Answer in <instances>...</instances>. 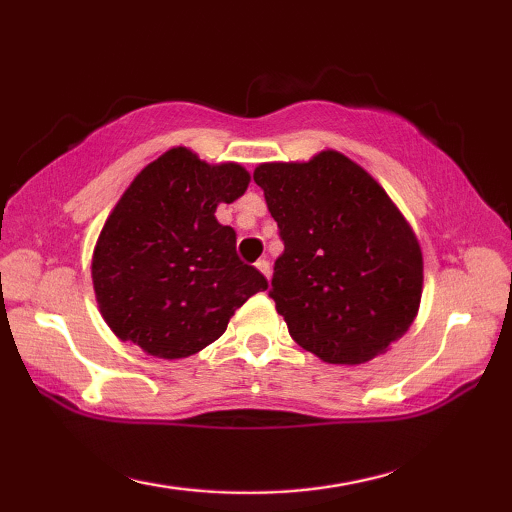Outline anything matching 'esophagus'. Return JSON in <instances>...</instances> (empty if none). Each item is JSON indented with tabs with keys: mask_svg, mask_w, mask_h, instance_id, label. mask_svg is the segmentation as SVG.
<instances>
[{
	"mask_svg": "<svg viewBox=\"0 0 512 512\" xmlns=\"http://www.w3.org/2000/svg\"><path fill=\"white\" fill-rule=\"evenodd\" d=\"M255 268L266 277V280H271V264H268V259H259Z\"/></svg>",
	"mask_w": 512,
	"mask_h": 512,
	"instance_id": "esophagus-1",
	"label": "esophagus"
}]
</instances>
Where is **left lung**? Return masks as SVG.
<instances>
[{"label":"left lung","instance_id":"8db88e82","mask_svg":"<svg viewBox=\"0 0 512 512\" xmlns=\"http://www.w3.org/2000/svg\"><path fill=\"white\" fill-rule=\"evenodd\" d=\"M253 178L284 241L268 296L293 341L345 366L386 352L418 314L422 250L384 187L339 151Z\"/></svg>","mask_w":512,"mask_h":512}]
</instances>
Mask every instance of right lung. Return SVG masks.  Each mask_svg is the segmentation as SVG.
<instances>
[{
  "instance_id": "right-lung-1",
  "label": "right lung",
  "mask_w": 512,
  "mask_h": 512,
  "mask_svg": "<svg viewBox=\"0 0 512 512\" xmlns=\"http://www.w3.org/2000/svg\"><path fill=\"white\" fill-rule=\"evenodd\" d=\"M248 183L241 164H207L185 146L137 173L92 255L99 311L121 341L158 359H185L268 289L266 277L237 257L235 230L214 216Z\"/></svg>"
}]
</instances>
